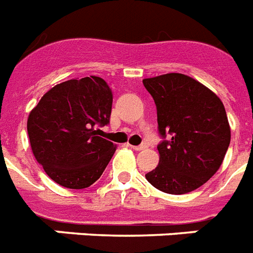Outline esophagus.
Returning a JSON list of instances; mask_svg holds the SVG:
<instances>
[{
  "label": "esophagus",
  "instance_id": "34e87169",
  "mask_svg": "<svg viewBox=\"0 0 253 253\" xmlns=\"http://www.w3.org/2000/svg\"><path fill=\"white\" fill-rule=\"evenodd\" d=\"M130 147H132L133 150L136 151H139V150H143V149H146V145H139V146H133V145H130Z\"/></svg>",
  "mask_w": 253,
  "mask_h": 253
}]
</instances>
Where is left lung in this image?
<instances>
[{"label":"left lung","instance_id":"8db88e82","mask_svg":"<svg viewBox=\"0 0 253 253\" xmlns=\"http://www.w3.org/2000/svg\"><path fill=\"white\" fill-rule=\"evenodd\" d=\"M157 106L159 163L147 181L169 195H184L207 183L221 167L231 130L223 103L210 88L180 73L145 78Z\"/></svg>","mask_w":253,"mask_h":253}]
</instances>
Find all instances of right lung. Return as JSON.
Instances as JSON below:
<instances>
[{
	"mask_svg": "<svg viewBox=\"0 0 253 253\" xmlns=\"http://www.w3.org/2000/svg\"><path fill=\"white\" fill-rule=\"evenodd\" d=\"M112 92L100 77L74 78L45 92L28 115L32 154L61 187L84 189L98 180L116 145L98 136L110 123Z\"/></svg>",
	"mask_w": 253,
	"mask_h": 253,
	"instance_id": "1",
	"label": "right lung"
}]
</instances>
